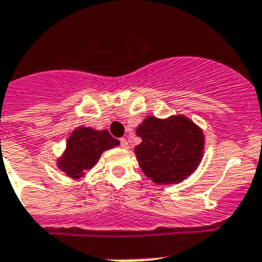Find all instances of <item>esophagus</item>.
Masks as SVG:
<instances>
[{"mask_svg":"<svg viewBox=\"0 0 262 262\" xmlns=\"http://www.w3.org/2000/svg\"><path fill=\"white\" fill-rule=\"evenodd\" d=\"M120 146L123 148L128 147V142H127V139H124V138H123V139H120Z\"/></svg>","mask_w":262,"mask_h":262,"instance_id":"34e87169","label":"esophagus"}]
</instances>
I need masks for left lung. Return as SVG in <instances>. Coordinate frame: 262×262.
<instances>
[{"label":"left lung","instance_id":"8db88e82","mask_svg":"<svg viewBox=\"0 0 262 262\" xmlns=\"http://www.w3.org/2000/svg\"><path fill=\"white\" fill-rule=\"evenodd\" d=\"M137 135L142 138L135 147L139 166L157 184L183 181L202 161V129L184 116L167 120L148 116L137 128Z\"/></svg>","mask_w":262,"mask_h":262}]
</instances>
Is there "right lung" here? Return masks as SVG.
<instances>
[{
    "label": "right lung",
    "instance_id": "add662e5",
    "mask_svg": "<svg viewBox=\"0 0 262 262\" xmlns=\"http://www.w3.org/2000/svg\"><path fill=\"white\" fill-rule=\"evenodd\" d=\"M119 141L111 137L106 129L96 131L93 128L79 127L68 139L66 152L58 165L60 170L70 177H79L95 166L102 151L118 146Z\"/></svg>",
    "mask_w": 262,
    "mask_h": 262
}]
</instances>
